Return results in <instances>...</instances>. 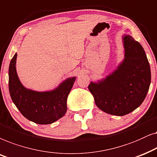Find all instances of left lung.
I'll list each match as a JSON object with an SVG mask.
<instances>
[{
    "instance_id": "left-lung-1",
    "label": "left lung",
    "mask_w": 157,
    "mask_h": 157,
    "mask_svg": "<svg viewBox=\"0 0 157 157\" xmlns=\"http://www.w3.org/2000/svg\"><path fill=\"white\" fill-rule=\"evenodd\" d=\"M123 40L122 63L105 79L88 86L100 110L119 116L130 113L143 103L151 83V70L142 46L129 35Z\"/></svg>"
}]
</instances>
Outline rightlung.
<instances>
[{
	"instance_id": "obj_1",
	"label": "right lung",
	"mask_w": 157,
	"mask_h": 157,
	"mask_svg": "<svg viewBox=\"0 0 157 157\" xmlns=\"http://www.w3.org/2000/svg\"><path fill=\"white\" fill-rule=\"evenodd\" d=\"M17 54L12 58L8 72V86L11 99L21 114L38 124H50L59 120L67 112V99L75 77L67 79L55 90L36 92L26 89L18 79L16 70Z\"/></svg>"
}]
</instances>
